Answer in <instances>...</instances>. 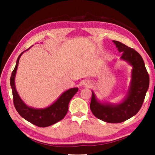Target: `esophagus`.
I'll return each instance as SVG.
<instances>
[{"mask_svg": "<svg viewBox=\"0 0 155 155\" xmlns=\"http://www.w3.org/2000/svg\"><path fill=\"white\" fill-rule=\"evenodd\" d=\"M83 85H84L85 87H90L92 84H91V83H90V82H87H87H84Z\"/></svg>", "mask_w": 155, "mask_h": 155, "instance_id": "1", "label": "esophagus"}]
</instances>
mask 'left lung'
Wrapping results in <instances>:
<instances>
[{"instance_id": "8db88e82", "label": "left lung", "mask_w": 155, "mask_h": 155, "mask_svg": "<svg viewBox=\"0 0 155 155\" xmlns=\"http://www.w3.org/2000/svg\"><path fill=\"white\" fill-rule=\"evenodd\" d=\"M118 52H123L122 60L133 67L131 81L127 95L118 104L102 103L98 101L93 91L90 108L98 119L109 123H119L134 116L140 109L149 87V76L142 57L133 48L117 41H113Z\"/></svg>"}]
</instances>
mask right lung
I'll return each mask as SVG.
<instances>
[{
  "mask_svg": "<svg viewBox=\"0 0 155 155\" xmlns=\"http://www.w3.org/2000/svg\"><path fill=\"white\" fill-rule=\"evenodd\" d=\"M24 52H22L18 56L16 66L11 77V86L12 91L13 103H14L15 107L18 114L23 118L36 126L39 127L51 126V125L60 121L65 117L68 112L69 102L74 95L77 93L78 88H72L64 92L53 104L47 108L38 109V108H35L27 106L18 95L15 83V75L16 71H17L19 59Z\"/></svg>",
  "mask_w": 155,
  "mask_h": 155,
  "instance_id": "obj_1",
  "label": "right lung"
}]
</instances>
